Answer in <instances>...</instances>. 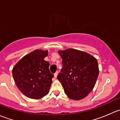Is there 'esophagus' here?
Returning <instances> with one entry per match:
<instances>
[{"label": "esophagus", "instance_id": "34e87169", "mask_svg": "<svg viewBox=\"0 0 120 120\" xmlns=\"http://www.w3.org/2000/svg\"><path fill=\"white\" fill-rule=\"evenodd\" d=\"M58 74H59V72H58V71H56V72L54 74V78H57V76Z\"/></svg>", "mask_w": 120, "mask_h": 120}]
</instances>
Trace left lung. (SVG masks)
<instances>
[{
  "label": "left lung",
  "instance_id": "left-lung-1",
  "mask_svg": "<svg viewBox=\"0 0 120 120\" xmlns=\"http://www.w3.org/2000/svg\"><path fill=\"white\" fill-rule=\"evenodd\" d=\"M63 68L57 78L70 99L85 98L94 89L99 75L97 60L89 53L74 49L58 51Z\"/></svg>",
  "mask_w": 120,
  "mask_h": 120
}]
</instances>
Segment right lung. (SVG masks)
Segmentation results:
<instances>
[{
    "label": "right lung",
    "instance_id": "1",
    "mask_svg": "<svg viewBox=\"0 0 120 120\" xmlns=\"http://www.w3.org/2000/svg\"><path fill=\"white\" fill-rule=\"evenodd\" d=\"M48 50L36 49L26 54L13 67L12 74L19 90L26 97L39 99L49 93L53 74L44 60Z\"/></svg>",
    "mask_w": 120,
    "mask_h": 120
}]
</instances>
